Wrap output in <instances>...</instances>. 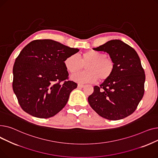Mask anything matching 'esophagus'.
<instances>
[{"instance_id": "esophagus-1", "label": "esophagus", "mask_w": 158, "mask_h": 158, "mask_svg": "<svg viewBox=\"0 0 158 158\" xmlns=\"http://www.w3.org/2000/svg\"><path fill=\"white\" fill-rule=\"evenodd\" d=\"M77 86H78V88H83L85 86V85H82V84H78Z\"/></svg>"}]
</instances>
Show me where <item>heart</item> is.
Returning <instances> with one entry per match:
<instances>
[{"label": "heart", "instance_id": "obj_1", "mask_svg": "<svg viewBox=\"0 0 158 158\" xmlns=\"http://www.w3.org/2000/svg\"><path fill=\"white\" fill-rule=\"evenodd\" d=\"M85 64L87 71L74 74L71 77L72 80L81 83L94 82L97 80L104 82L111 77L114 70V62L111 57L94 50L85 52L79 58L76 55H70L64 61L66 70L70 73L78 72Z\"/></svg>", "mask_w": 158, "mask_h": 158}]
</instances>
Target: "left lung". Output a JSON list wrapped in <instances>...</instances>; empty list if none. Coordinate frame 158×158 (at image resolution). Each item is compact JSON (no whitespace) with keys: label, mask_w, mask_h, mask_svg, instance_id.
<instances>
[{"label":"left lung","mask_w":158,"mask_h":158,"mask_svg":"<svg viewBox=\"0 0 158 158\" xmlns=\"http://www.w3.org/2000/svg\"><path fill=\"white\" fill-rule=\"evenodd\" d=\"M108 53L114 62L111 77L95 86L88 98L92 108L101 117L117 120L133 113L144 94L145 75L135 50L119 40L94 48Z\"/></svg>","instance_id":"8db88e82"}]
</instances>
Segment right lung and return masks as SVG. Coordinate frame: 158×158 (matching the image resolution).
<instances>
[{
    "mask_svg": "<svg viewBox=\"0 0 158 158\" xmlns=\"http://www.w3.org/2000/svg\"><path fill=\"white\" fill-rule=\"evenodd\" d=\"M79 51L52 40L32 41L22 50L13 66V89L25 112L47 118L63 108L77 86L69 80L64 61Z\"/></svg>",
    "mask_w": 158,
    "mask_h": 158,
    "instance_id": "1",
    "label": "right lung"
}]
</instances>
